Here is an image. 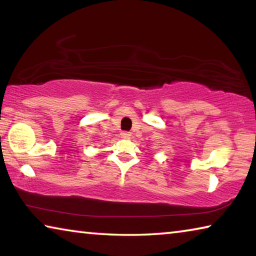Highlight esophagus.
Returning <instances> with one entry per match:
<instances>
[{
	"label": "esophagus",
	"instance_id": "esophagus-1",
	"mask_svg": "<svg viewBox=\"0 0 256 256\" xmlns=\"http://www.w3.org/2000/svg\"><path fill=\"white\" fill-rule=\"evenodd\" d=\"M131 136H132L131 132H122V133H120V136H122L123 138H131Z\"/></svg>",
	"mask_w": 256,
	"mask_h": 256
}]
</instances>
